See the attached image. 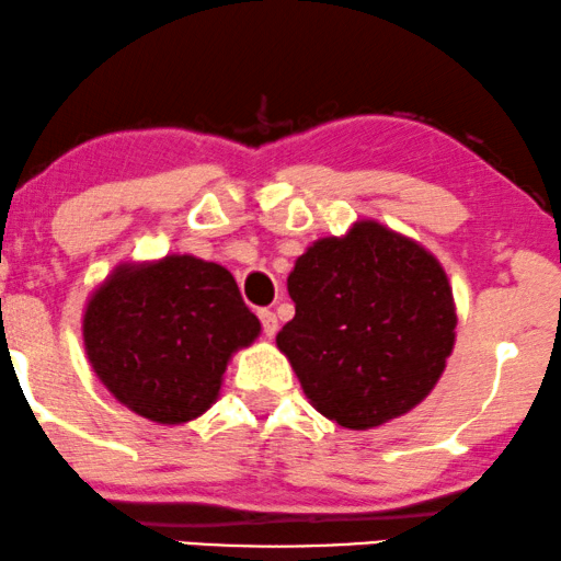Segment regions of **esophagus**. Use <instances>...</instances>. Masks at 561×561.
Listing matches in <instances>:
<instances>
[{
    "mask_svg": "<svg viewBox=\"0 0 561 561\" xmlns=\"http://www.w3.org/2000/svg\"><path fill=\"white\" fill-rule=\"evenodd\" d=\"M259 318H261V325H264V333L268 339H272L274 333L279 331V321H276V313H272V310H259Z\"/></svg>",
    "mask_w": 561,
    "mask_h": 561,
    "instance_id": "obj_1",
    "label": "esophagus"
}]
</instances>
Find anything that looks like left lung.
<instances>
[{
    "label": "left lung",
    "instance_id": "obj_1",
    "mask_svg": "<svg viewBox=\"0 0 561 561\" xmlns=\"http://www.w3.org/2000/svg\"><path fill=\"white\" fill-rule=\"evenodd\" d=\"M295 318L276 333L325 420L373 430L427 399L456 344L448 274L375 219L316 240L287 276Z\"/></svg>",
    "mask_w": 561,
    "mask_h": 561
}]
</instances>
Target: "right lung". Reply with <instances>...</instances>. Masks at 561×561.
<instances>
[{"mask_svg":"<svg viewBox=\"0 0 561 561\" xmlns=\"http://www.w3.org/2000/svg\"><path fill=\"white\" fill-rule=\"evenodd\" d=\"M259 333L228 268L188 253L116 266L82 318L92 370L116 401L158 424L202 416L232 354Z\"/></svg>","mask_w":561,"mask_h":561,"instance_id":"obj_1","label":"right lung"}]
</instances>
